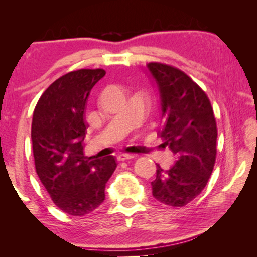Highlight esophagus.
I'll use <instances>...</instances> for the list:
<instances>
[{"mask_svg":"<svg viewBox=\"0 0 257 257\" xmlns=\"http://www.w3.org/2000/svg\"><path fill=\"white\" fill-rule=\"evenodd\" d=\"M136 158V155L135 154H128V153H120L116 156V159L119 161H125V160H130V159H134Z\"/></svg>","mask_w":257,"mask_h":257,"instance_id":"34e87169","label":"esophagus"}]
</instances>
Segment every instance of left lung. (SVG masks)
<instances>
[{
    "label": "left lung",
    "mask_w": 257,
    "mask_h": 257,
    "mask_svg": "<svg viewBox=\"0 0 257 257\" xmlns=\"http://www.w3.org/2000/svg\"><path fill=\"white\" fill-rule=\"evenodd\" d=\"M146 67L160 95L163 124L159 135L177 156L169 170L156 164L152 194L165 205L181 207L202 193L213 171L217 137L214 113L204 90L185 72L158 62Z\"/></svg>",
    "instance_id": "8db88e82"
}]
</instances>
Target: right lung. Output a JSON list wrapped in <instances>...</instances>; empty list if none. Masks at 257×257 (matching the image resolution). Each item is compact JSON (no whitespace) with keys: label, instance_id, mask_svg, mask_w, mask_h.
<instances>
[{"label":"right lung","instance_id":"add662e5","mask_svg":"<svg viewBox=\"0 0 257 257\" xmlns=\"http://www.w3.org/2000/svg\"><path fill=\"white\" fill-rule=\"evenodd\" d=\"M103 69H80L60 77L38 99L32 142L37 176L61 211L81 216L105 199V185L116 168L113 155L85 156L87 101Z\"/></svg>","mask_w":257,"mask_h":257}]
</instances>
